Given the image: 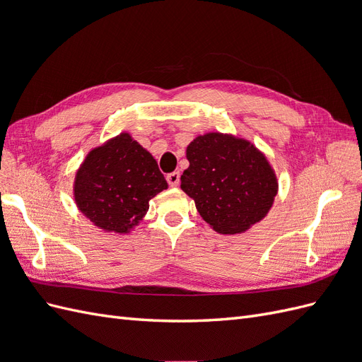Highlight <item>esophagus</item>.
<instances>
[{"label":"esophagus","instance_id":"1","mask_svg":"<svg viewBox=\"0 0 362 362\" xmlns=\"http://www.w3.org/2000/svg\"><path fill=\"white\" fill-rule=\"evenodd\" d=\"M166 180H168L170 187H177V185H180V172L169 173L168 177H166Z\"/></svg>","mask_w":362,"mask_h":362}]
</instances>
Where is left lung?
I'll use <instances>...</instances> for the list:
<instances>
[{"label":"left lung","mask_w":362,"mask_h":362,"mask_svg":"<svg viewBox=\"0 0 362 362\" xmlns=\"http://www.w3.org/2000/svg\"><path fill=\"white\" fill-rule=\"evenodd\" d=\"M181 189L218 234H240L262 221L278 193L276 173L249 140L206 133L187 146Z\"/></svg>","instance_id":"1"}]
</instances>
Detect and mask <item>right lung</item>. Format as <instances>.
<instances>
[{"label": "right lung", "mask_w": 362, "mask_h": 362, "mask_svg": "<svg viewBox=\"0 0 362 362\" xmlns=\"http://www.w3.org/2000/svg\"><path fill=\"white\" fill-rule=\"evenodd\" d=\"M166 189L156 158L129 133H120L86 156L75 173L74 199L95 226L128 234Z\"/></svg>", "instance_id": "right-lung-1"}]
</instances>
